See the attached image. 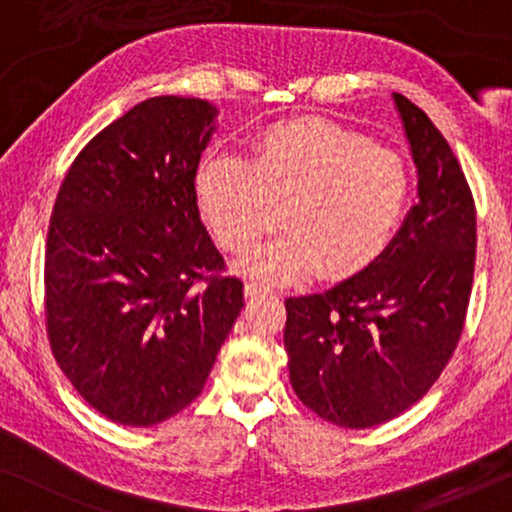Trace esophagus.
Masks as SVG:
<instances>
[{"label":"esophagus","instance_id":"1","mask_svg":"<svg viewBox=\"0 0 512 512\" xmlns=\"http://www.w3.org/2000/svg\"><path fill=\"white\" fill-rule=\"evenodd\" d=\"M271 292H273V290H269V287L262 285V283H253V280H250V283H246V297H248V299L264 297V294H271Z\"/></svg>","mask_w":512,"mask_h":512}]
</instances>
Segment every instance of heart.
I'll list each match as a JSON object with an SVG mask.
<instances>
[{
  "label": "heart",
  "mask_w": 512,
  "mask_h": 512,
  "mask_svg": "<svg viewBox=\"0 0 512 512\" xmlns=\"http://www.w3.org/2000/svg\"><path fill=\"white\" fill-rule=\"evenodd\" d=\"M194 199L215 243L246 253L283 209L287 234L241 269L269 280L357 276L387 253L413 206L408 162L371 136L325 118L276 122L257 134L250 162L213 155L199 164Z\"/></svg>",
  "instance_id": "1"
}]
</instances>
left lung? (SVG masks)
Segmentation results:
<instances>
[{"label": "left lung", "instance_id": "obj_1", "mask_svg": "<svg viewBox=\"0 0 512 512\" xmlns=\"http://www.w3.org/2000/svg\"><path fill=\"white\" fill-rule=\"evenodd\" d=\"M420 201L387 253L320 294L285 301V350L299 401L322 420L366 429L401 415L436 383L469 311L475 201L462 164L427 118L394 95Z\"/></svg>", "mask_w": 512, "mask_h": 512}]
</instances>
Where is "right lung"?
Segmentation results:
<instances>
[{
  "label": "right lung",
  "mask_w": 512,
  "mask_h": 512,
  "mask_svg": "<svg viewBox=\"0 0 512 512\" xmlns=\"http://www.w3.org/2000/svg\"><path fill=\"white\" fill-rule=\"evenodd\" d=\"M215 109L153 97L92 136L48 225L50 350L104 417L153 427L204 390L243 308L194 199Z\"/></svg>",
  "instance_id": "right-lung-1"
}]
</instances>
